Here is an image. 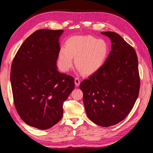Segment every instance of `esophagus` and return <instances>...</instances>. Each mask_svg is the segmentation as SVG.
Returning <instances> with one entry per match:
<instances>
[{"label":"esophagus","mask_w":153,"mask_h":153,"mask_svg":"<svg viewBox=\"0 0 153 153\" xmlns=\"http://www.w3.org/2000/svg\"><path fill=\"white\" fill-rule=\"evenodd\" d=\"M75 85L76 87L79 86V85L80 84V80L79 78H75Z\"/></svg>","instance_id":"esophagus-1"}]
</instances>
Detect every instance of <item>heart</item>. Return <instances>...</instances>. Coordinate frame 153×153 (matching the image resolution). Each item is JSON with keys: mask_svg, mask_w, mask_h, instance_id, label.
<instances>
[{"mask_svg": "<svg viewBox=\"0 0 153 153\" xmlns=\"http://www.w3.org/2000/svg\"><path fill=\"white\" fill-rule=\"evenodd\" d=\"M108 45L103 39L92 36H74L66 42L65 48L59 51L58 62L66 71L73 66L75 58L76 68L85 75L98 71L103 66L108 54Z\"/></svg>", "mask_w": 153, "mask_h": 153, "instance_id": "1", "label": "heart"}]
</instances>
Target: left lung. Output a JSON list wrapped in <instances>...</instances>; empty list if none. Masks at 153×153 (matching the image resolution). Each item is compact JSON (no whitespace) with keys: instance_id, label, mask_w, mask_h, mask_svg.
I'll use <instances>...</instances> for the list:
<instances>
[{"instance_id":"8db88e82","label":"left lung","mask_w":153,"mask_h":153,"mask_svg":"<svg viewBox=\"0 0 153 153\" xmlns=\"http://www.w3.org/2000/svg\"><path fill=\"white\" fill-rule=\"evenodd\" d=\"M112 46L103 66L81 82L83 101L89 119L108 127L124 119L138 96L140 76L135 50L119 34L102 32Z\"/></svg>"}]
</instances>
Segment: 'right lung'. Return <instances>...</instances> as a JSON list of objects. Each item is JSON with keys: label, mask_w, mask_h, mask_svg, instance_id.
I'll use <instances>...</instances> for the list:
<instances>
[{"label": "right lung", "mask_w": 153, "mask_h": 153, "mask_svg": "<svg viewBox=\"0 0 153 153\" xmlns=\"http://www.w3.org/2000/svg\"><path fill=\"white\" fill-rule=\"evenodd\" d=\"M63 30L35 31L21 45L11 68L13 101L27 124L47 129L61 119L63 103L75 79L57 70L59 38Z\"/></svg>", "instance_id": "right-lung-1"}]
</instances>
